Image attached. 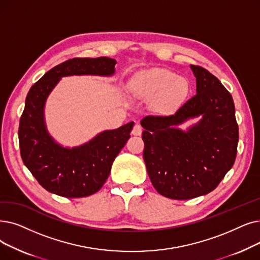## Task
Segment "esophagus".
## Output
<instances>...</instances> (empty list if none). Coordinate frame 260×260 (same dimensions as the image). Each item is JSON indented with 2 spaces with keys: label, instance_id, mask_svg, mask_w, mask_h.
<instances>
[{
  "label": "esophagus",
  "instance_id": "obj_1",
  "mask_svg": "<svg viewBox=\"0 0 260 260\" xmlns=\"http://www.w3.org/2000/svg\"><path fill=\"white\" fill-rule=\"evenodd\" d=\"M132 134L135 135V136H140V135L142 134V126L140 125V124H136V125L134 126Z\"/></svg>",
  "mask_w": 260,
  "mask_h": 260
}]
</instances>
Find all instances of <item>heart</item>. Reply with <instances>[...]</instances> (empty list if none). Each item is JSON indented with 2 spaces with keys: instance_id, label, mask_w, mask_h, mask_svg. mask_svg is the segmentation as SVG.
I'll list each match as a JSON object with an SVG mask.
<instances>
[{
  "instance_id": "1",
  "label": "heart",
  "mask_w": 260,
  "mask_h": 260,
  "mask_svg": "<svg viewBox=\"0 0 260 260\" xmlns=\"http://www.w3.org/2000/svg\"><path fill=\"white\" fill-rule=\"evenodd\" d=\"M132 91L140 96L156 99L158 109H176L188 93V83L183 77L166 69H151L138 74L132 81Z\"/></svg>"
}]
</instances>
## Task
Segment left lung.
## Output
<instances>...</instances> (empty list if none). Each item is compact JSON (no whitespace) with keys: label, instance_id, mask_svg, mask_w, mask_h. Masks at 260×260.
I'll use <instances>...</instances> for the list:
<instances>
[{"label":"left lung","instance_id":"left-lung-1","mask_svg":"<svg viewBox=\"0 0 260 260\" xmlns=\"http://www.w3.org/2000/svg\"><path fill=\"white\" fill-rule=\"evenodd\" d=\"M197 94L175 114L146 116L143 159L157 192L173 200L204 196L217 188L234 165L239 140L231 93L218 78L200 66H190ZM200 115L187 132L176 126Z\"/></svg>","mask_w":260,"mask_h":260}]
</instances>
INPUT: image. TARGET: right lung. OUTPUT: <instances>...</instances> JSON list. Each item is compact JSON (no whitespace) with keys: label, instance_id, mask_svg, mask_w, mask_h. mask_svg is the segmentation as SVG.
<instances>
[{"label":"right lung","instance_id":"obj_1","mask_svg":"<svg viewBox=\"0 0 260 260\" xmlns=\"http://www.w3.org/2000/svg\"><path fill=\"white\" fill-rule=\"evenodd\" d=\"M117 61L108 57L72 58L56 66L34 84L26 95L19 123L22 160L46 190L64 198L91 196L102 188L111 165L131 137L134 122L105 131L76 148L67 149L50 136L44 123V104L62 76L115 73Z\"/></svg>","mask_w":260,"mask_h":260}]
</instances>
